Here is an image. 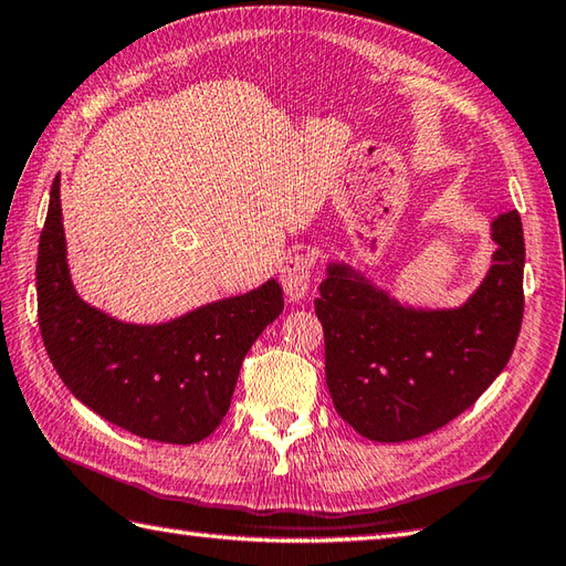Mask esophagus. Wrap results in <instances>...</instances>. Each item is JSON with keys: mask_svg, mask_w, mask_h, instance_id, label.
Returning a JSON list of instances; mask_svg holds the SVG:
<instances>
[{"mask_svg": "<svg viewBox=\"0 0 566 566\" xmlns=\"http://www.w3.org/2000/svg\"><path fill=\"white\" fill-rule=\"evenodd\" d=\"M311 274H314V255H308V252H296V255L286 260L280 272V282L290 302H302L308 294Z\"/></svg>", "mask_w": 566, "mask_h": 566, "instance_id": "obj_1", "label": "esophagus"}]
</instances>
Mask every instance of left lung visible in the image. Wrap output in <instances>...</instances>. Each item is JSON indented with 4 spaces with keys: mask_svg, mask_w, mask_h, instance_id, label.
Returning <instances> with one entry per match:
<instances>
[{
    "mask_svg": "<svg viewBox=\"0 0 566 566\" xmlns=\"http://www.w3.org/2000/svg\"><path fill=\"white\" fill-rule=\"evenodd\" d=\"M499 245L460 308L401 306L347 264H328L314 302L335 411L359 436L403 442L448 426L494 381L523 323L525 243L518 211L491 223Z\"/></svg>",
    "mask_w": 566,
    "mask_h": 566,
    "instance_id": "1",
    "label": "left lung"
}]
</instances>
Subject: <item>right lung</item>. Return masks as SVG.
<instances>
[{"mask_svg":"<svg viewBox=\"0 0 566 566\" xmlns=\"http://www.w3.org/2000/svg\"><path fill=\"white\" fill-rule=\"evenodd\" d=\"M35 292L45 353L65 387L109 423L172 444L199 442L221 426L240 365L284 308L274 280L158 326L122 323L84 304L67 270L60 177L41 231Z\"/></svg>","mask_w":566,"mask_h":566,"instance_id":"add662e5","label":"right lung"}]
</instances>
